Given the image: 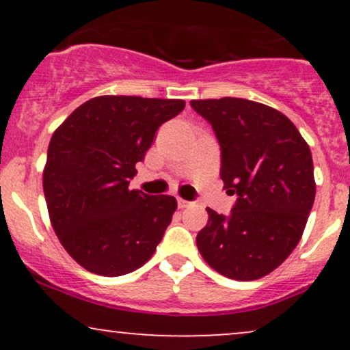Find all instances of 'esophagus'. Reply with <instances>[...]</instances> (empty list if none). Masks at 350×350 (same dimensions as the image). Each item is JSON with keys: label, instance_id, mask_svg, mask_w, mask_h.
Returning <instances> with one entry per match:
<instances>
[{"label": "esophagus", "instance_id": "34e87169", "mask_svg": "<svg viewBox=\"0 0 350 350\" xmlns=\"http://www.w3.org/2000/svg\"><path fill=\"white\" fill-rule=\"evenodd\" d=\"M178 206H179V208H186L191 206V202H189V200H184V199H178Z\"/></svg>", "mask_w": 350, "mask_h": 350}]
</instances>
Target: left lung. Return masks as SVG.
I'll list each match as a JSON object with an SVG mask.
<instances>
[{"instance_id":"8db88e82","label":"left lung","mask_w":350,"mask_h":350,"mask_svg":"<svg viewBox=\"0 0 350 350\" xmlns=\"http://www.w3.org/2000/svg\"><path fill=\"white\" fill-rule=\"evenodd\" d=\"M191 105L220 143L224 189L239 196L228 217L207 208L200 255L227 278H263L303 237L316 196L311 150L286 115L263 103L224 97Z\"/></svg>"}]
</instances>
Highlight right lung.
I'll return each instance as SVG.
<instances>
[{
  "label": "right lung",
  "instance_id": "right-lung-1",
  "mask_svg": "<svg viewBox=\"0 0 350 350\" xmlns=\"http://www.w3.org/2000/svg\"><path fill=\"white\" fill-rule=\"evenodd\" d=\"M184 100L102 95L75 108L52 135L42 172L59 242L87 271L122 276L143 267L178 202L130 191L136 163Z\"/></svg>",
  "mask_w": 350,
  "mask_h": 350
}]
</instances>
